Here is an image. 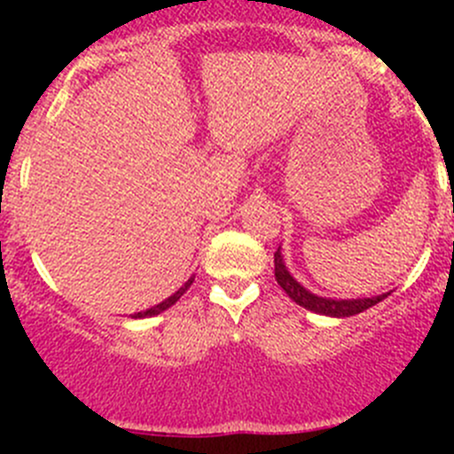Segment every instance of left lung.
Masks as SVG:
<instances>
[{
    "label": "left lung",
    "mask_w": 454,
    "mask_h": 454,
    "mask_svg": "<svg viewBox=\"0 0 454 454\" xmlns=\"http://www.w3.org/2000/svg\"><path fill=\"white\" fill-rule=\"evenodd\" d=\"M274 278H277L278 286L286 290V294L294 301L301 308L309 309V312L323 314V316H333V318H347V316H356L364 309L373 308L380 301L387 299L391 292L380 296H371V299H347V301H336V299H323V296H316L309 290H305L299 281L290 274V270L286 268L281 256V248L274 253Z\"/></svg>",
    "instance_id": "obj_1"
}]
</instances>
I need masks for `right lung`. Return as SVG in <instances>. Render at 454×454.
<instances>
[{"label": "right lung", "mask_w": 454, "mask_h": 454, "mask_svg": "<svg viewBox=\"0 0 454 454\" xmlns=\"http://www.w3.org/2000/svg\"><path fill=\"white\" fill-rule=\"evenodd\" d=\"M191 283H193V277H191L189 281H186L184 286H182L180 290L176 292V294H171V296H168V299H164L162 303H160V305H153V308L145 309V312H138V314H134V318H146V316H158L160 312H164V309H168V308H171V305H176L177 301H180V296L184 294L186 290H189V287H191Z\"/></svg>", "instance_id": "add662e5"}]
</instances>
